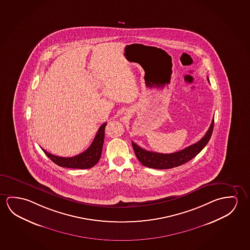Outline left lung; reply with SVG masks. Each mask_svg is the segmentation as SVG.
Here are the masks:
<instances>
[{"instance_id":"1","label":"left lung","mask_w":250,"mask_h":250,"mask_svg":"<svg viewBox=\"0 0 250 250\" xmlns=\"http://www.w3.org/2000/svg\"><path fill=\"white\" fill-rule=\"evenodd\" d=\"M213 129H214V119L212 120L208 130L207 131L205 135L199 142L185 147L183 150L171 153V154H163V153L147 151L133 142H132V146L139 162L142 163L143 166L151 167V168H156V169L173 168L188 163V161H190L198 155L209 142L211 135L213 133Z\"/></svg>"}]
</instances>
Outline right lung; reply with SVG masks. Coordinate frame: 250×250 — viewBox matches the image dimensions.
<instances>
[{
    "label": "right lung",
    "mask_w": 250,
    "mask_h": 250,
    "mask_svg": "<svg viewBox=\"0 0 250 250\" xmlns=\"http://www.w3.org/2000/svg\"><path fill=\"white\" fill-rule=\"evenodd\" d=\"M107 123H103L100 127L97 134L95 135V139L91 143V145L84 151L82 154H79L73 157H61L57 155H54L48 153L43 148L45 155L51 160L52 162L57 164L58 166L62 167H68V168H80V169H86L90 168L95 166L96 163L99 162L102 151H103V143H104V132Z\"/></svg>",
    "instance_id": "right-lung-1"
}]
</instances>
